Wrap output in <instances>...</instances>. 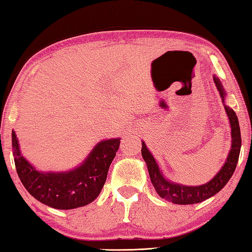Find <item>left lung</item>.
I'll use <instances>...</instances> for the list:
<instances>
[{
	"label": "left lung",
	"instance_id": "obj_1",
	"mask_svg": "<svg viewBox=\"0 0 252 252\" xmlns=\"http://www.w3.org/2000/svg\"><path fill=\"white\" fill-rule=\"evenodd\" d=\"M213 81L217 86V89L219 91V94L222 98V103L225 105V96L226 92L223 89L221 82L219 78L213 75ZM225 110L227 116H228L230 128H232V148L228 154V157L220 168V171L215 175V178L211 179L209 182L201 186H184L175 184V182L168 181L167 179L164 178L161 173L159 166H158L156 159H155L153 155L146 146V143L142 141V157L146 161L148 171H149L151 184L154 185L156 189L157 194L161 198L166 199L168 202L174 203V204L187 205V204H196V203L203 202L212 196H215L217 192H219L221 189L225 187L229 179L232 178L236 168L237 160H239L240 150H241V132L239 119H237L236 113L234 112L233 109L229 106L225 105Z\"/></svg>",
	"mask_w": 252,
	"mask_h": 252
}]
</instances>
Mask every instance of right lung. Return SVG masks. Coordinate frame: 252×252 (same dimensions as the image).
<instances>
[{
    "label": "right lung",
    "mask_w": 252,
    "mask_h": 252,
    "mask_svg": "<svg viewBox=\"0 0 252 252\" xmlns=\"http://www.w3.org/2000/svg\"><path fill=\"white\" fill-rule=\"evenodd\" d=\"M11 136L16 170L24 187L39 202L60 210L80 208L97 197L120 144V139L103 140L80 166L66 172L44 173L24 158L13 130Z\"/></svg>",
    "instance_id": "right-lung-1"
}]
</instances>
